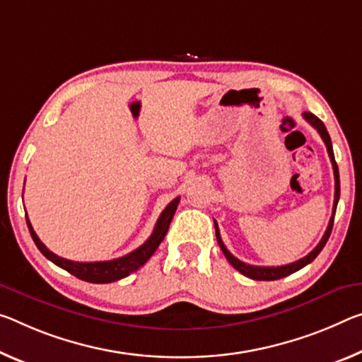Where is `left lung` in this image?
<instances>
[{
    "mask_svg": "<svg viewBox=\"0 0 362 362\" xmlns=\"http://www.w3.org/2000/svg\"><path fill=\"white\" fill-rule=\"evenodd\" d=\"M303 117H305L309 124L313 125V127L319 132V135L322 136V140L327 146V151H329V156L332 160V168H334V175H335V199H334V209H332V217L329 221V226H327V230L324 233V237L320 238L319 245L315 246V248L311 251V253L306 255L305 257H301V259H298L295 262H290V264H285V266H277V267H264V266H251V264H246L243 261H240L235 257L230 251L226 248V245H223L222 238H221V233H219V227H217V222L214 221V227H216V238H217V243H219L222 253L226 255L227 261L232 264V266L237 269L238 272H242L246 277L253 279V280H279V279H284L286 275L293 274L296 271H300L305 266H308L309 262H313L317 255L322 251V248L327 243V240H329L330 233H332V227H334V219H335V211H337V204H338V198H340V175H338V165L335 163V156H334V148H332V141H330V135L329 132H327L325 125L322 120L319 117H315L313 112H305L303 114Z\"/></svg>",
    "mask_w": 362,
    "mask_h": 362,
    "instance_id": "8db88e82",
    "label": "left lung"
}]
</instances>
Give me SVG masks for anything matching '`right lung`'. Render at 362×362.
<instances>
[{"label": "right lung", "instance_id": "right-lung-1", "mask_svg": "<svg viewBox=\"0 0 362 362\" xmlns=\"http://www.w3.org/2000/svg\"><path fill=\"white\" fill-rule=\"evenodd\" d=\"M179 202H180V198L177 197L175 199H172L168 206H165V209L160 212L156 226H154L151 237L148 238L145 243L139 246L135 251H132V253L125 255L122 257H117V259H111V261L76 262V261H69V259H64V257L56 256L54 253H51L47 246L42 243V240L37 237V233H35V230H33V227H32L30 221H28L27 214H25V219H27L28 230H30V235H32L33 242H35V245H37V248L42 251V255L45 257H48L51 262H54L56 266L64 269V271H67L69 274L76 275L77 279L85 280V282L111 284V282H116V280L127 277V275L135 272L136 269L141 267L143 264L150 259L154 251L158 250L160 242L164 240L165 233H168L170 221L175 214Z\"/></svg>", "mask_w": 362, "mask_h": 362}]
</instances>
